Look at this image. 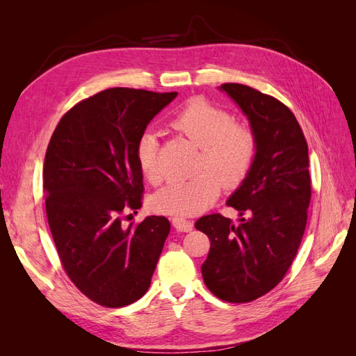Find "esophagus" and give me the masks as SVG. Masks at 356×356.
Returning <instances> with one entry per match:
<instances>
[{"instance_id":"obj_1","label":"esophagus","mask_w":356,"mask_h":356,"mask_svg":"<svg viewBox=\"0 0 356 356\" xmlns=\"http://www.w3.org/2000/svg\"><path fill=\"white\" fill-rule=\"evenodd\" d=\"M172 224H174V227L178 230V232H184V233H188L193 230V222L186 220V218H179V217H175L172 218Z\"/></svg>"}]
</instances>
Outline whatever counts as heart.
Wrapping results in <instances>:
<instances>
[{"label": "heart", "mask_w": 356, "mask_h": 356, "mask_svg": "<svg viewBox=\"0 0 356 356\" xmlns=\"http://www.w3.org/2000/svg\"><path fill=\"white\" fill-rule=\"evenodd\" d=\"M175 132L196 144L197 153L187 179H170L149 199L156 213L188 217L207 209L220 196L221 182L238 187L250 175L258 154V138L254 129L220 105L195 98L170 118ZM136 163L144 178L159 184L165 178L159 160V141L154 132L147 131L138 139Z\"/></svg>", "instance_id": "obj_1"}]
</instances>
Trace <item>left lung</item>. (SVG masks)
<instances>
[{
	"label": "left lung",
	"mask_w": 356,
	"mask_h": 356,
	"mask_svg": "<svg viewBox=\"0 0 356 356\" xmlns=\"http://www.w3.org/2000/svg\"><path fill=\"white\" fill-rule=\"evenodd\" d=\"M221 89L250 118L258 154L250 175L227 200L239 211L241 222L221 213L196 221L211 241L202 276L215 297L250 303L282 281L297 255L312 196L309 148L285 104L239 83Z\"/></svg>",
	"instance_id": "1"
}]
</instances>
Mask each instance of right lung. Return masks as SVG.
Wrapping results in <instances>:
<instances>
[{"instance_id":"1","label":"right lung","mask_w":356,"mask_h":356,"mask_svg":"<svg viewBox=\"0 0 356 356\" xmlns=\"http://www.w3.org/2000/svg\"><path fill=\"white\" fill-rule=\"evenodd\" d=\"M177 92L113 88L75 104L53 132L42 168L46 213L63 270L95 303L141 298L170 230L166 217L122 227L143 207L135 149Z\"/></svg>"}]
</instances>
